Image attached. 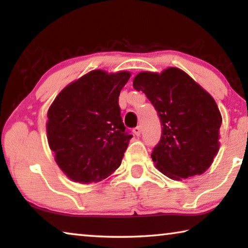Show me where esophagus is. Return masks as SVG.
<instances>
[{"instance_id": "esophagus-1", "label": "esophagus", "mask_w": 248, "mask_h": 248, "mask_svg": "<svg viewBox=\"0 0 248 248\" xmlns=\"http://www.w3.org/2000/svg\"><path fill=\"white\" fill-rule=\"evenodd\" d=\"M133 133L136 134V136H140V133H141V128L140 127H136V128H133Z\"/></svg>"}]
</instances>
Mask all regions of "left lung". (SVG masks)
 <instances>
[{
  "mask_svg": "<svg viewBox=\"0 0 248 248\" xmlns=\"http://www.w3.org/2000/svg\"><path fill=\"white\" fill-rule=\"evenodd\" d=\"M157 111L162 136L151 154L159 171L180 180L201 175L219 151L222 117L212 96L177 68L133 79Z\"/></svg>",
  "mask_w": 248,
  "mask_h": 248,
  "instance_id": "left-lung-1",
  "label": "left lung"
}]
</instances>
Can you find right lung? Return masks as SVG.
<instances>
[{"label": "right lung", "instance_id": "add662e5", "mask_svg": "<svg viewBox=\"0 0 248 248\" xmlns=\"http://www.w3.org/2000/svg\"><path fill=\"white\" fill-rule=\"evenodd\" d=\"M130 77L125 71H91L62 90L50 106L49 146L73 182L97 183L120 166L132 138L125 131L118 104Z\"/></svg>", "mask_w": 248, "mask_h": 248}]
</instances>
